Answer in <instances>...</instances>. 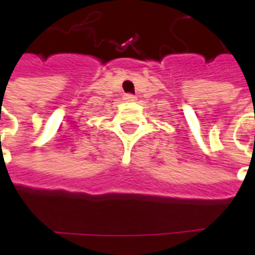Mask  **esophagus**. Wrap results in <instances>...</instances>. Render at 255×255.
<instances>
[{
  "label": "esophagus",
  "instance_id": "1",
  "mask_svg": "<svg viewBox=\"0 0 255 255\" xmlns=\"http://www.w3.org/2000/svg\"><path fill=\"white\" fill-rule=\"evenodd\" d=\"M123 100L127 101V102H133V101H136V97L132 94H126L123 97Z\"/></svg>",
  "mask_w": 255,
  "mask_h": 255
}]
</instances>
